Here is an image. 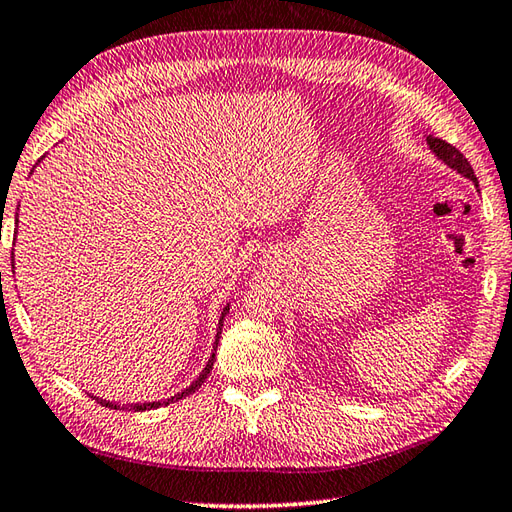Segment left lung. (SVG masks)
<instances>
[{"label":"left lung","instance_id":"obj_1","mask_svg":"<svg viewBox=\"0 0 512 512\" xmlns=\"http://www.w3.org/2000/svg\"><path fill=\"white\" fill-rule=\"evenodd\" d=\"M426 145H429L431 152L437 156V161H442V163L448 165V168H451V170H455V172H460L462 176H466L468 181H473L475 190L479 192L477 176H475V172H473V168H471V163L466 161V156H464L460 150L453 148L451 143H446V141H442V139L433 137V134H426Z\"/></svg>","mask_w":512,"mask_h":512}]
</instances>
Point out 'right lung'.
I'll use <instances>...</instances> for the list:
<instances>
[{"label":"right lung","mask_w":512,"mask_h":512,"mask_svg":"<svg viewBox=\"0 0 512 512\" xmlns=\"http://www.w3.org/2000/svg\"><path fill=\"white\" fill-rule=\"evenodd\" d=\"M17 210H19V207H17ZM15 221L19 223V218H15ZM13 269H15V267H13ZM227 314H229V302H227V305L223 307V311H221V318H218V327H216V342H214V349H212V353H210V360L205 362L203 371L198 373V378H196V380L190 384V387H185L183 391L174 393V395H170V398H165V400H154V402H137V404L123 406V409H130V411H150V409H159V406H168V404H172V402H179V400L187 398V395H192L194 391L201 389V384L207 380V375H210V371H212V367H214V362H216L218 338H221V331H223V320H225V316H227ZM92 398H95V400H97V402H101V404L110 406V409H119V404H114L112 400H103V398H97V395H92Z\"/></svg>","instance_id":"add662e5"}]
</instances>
